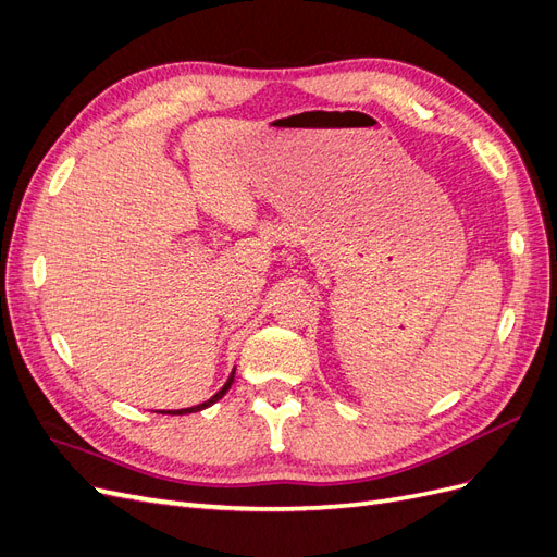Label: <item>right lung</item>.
I'll list each match as a JSON object with an SVG mask.
<instances>
[{
    "label": "right lung",
    "mask_w": 557,
    "mask_h": 557,
    "mask_svg": "<svg viewBox=\"0 0 557 557\" xmlns=\"http://www.w3.org/2000/svg\"><path fill=\"white\" fill-rule=\"evenodd\" d=\"M232 381H234V369H232V374H230V379L225 381V385L221 387V391H218L211 399H207V401H201V404H197V407H188V409H174V411H160V413H166V416H185V413H197V411H201V409H207V407H211V404H215L218 399H221L227 391H230V385H232Z\"/></svg>",
    "instance_id": "right-lung-1"
}]
</instances>
